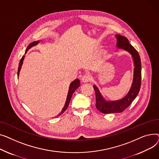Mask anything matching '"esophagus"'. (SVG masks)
Returning a JSON list of instances; mask_svg holds the SVG:
<instances>
[{"mask_svg": "<svg viewBox=\"0 0 159 159\" xmlns=\"http://www.w3.org/2000/svg\"><path fill=\"white\" fill-rule=\"evenodd\" d=\"M90 80V76L89 75V74H85V75H84L81 78V81L84 83H87Z\"/></svg>", "mask_w": 159, "mask_h": 159, "instance_id": "esophagus-1", "label": "esophagus"}]
</instances>
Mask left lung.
<instances>
[{"label": "left lung", "mask_w": 159, "mask_h": 159, "mask_svg": "<svg viewBox=\"0 0 159 159\" xmlns=\"http://www.w3.org/2000/svg\"><path fill=\"white\" fill-rule=\"evenodd\" d=\"M117 48L128 52L132 55L134 63V78L128 94L122 99L116 101H107L101 94L95 85H93L96 92V107L97 109L103 114L120 113L128 107L138 95L141 83V62L139 54L134 47L129 43L125 36L116 34Z\"/></svg>", "instance_id": "8db88e82"}]
</instances>
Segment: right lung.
I'll list each match as a JSON object with an SVG mask.
<instances>
[{"mask_svg":"<svg viewBox=\"0 0 159 159\" xmlns=\"http://www.w3.org/2000/svg\"><path fill=\"white\" fill-rule=\"evenodd\" d=\"M40 42L39 40L38 41H34L32 43H31L29 45L27 46V48L26 49V51H25V53L27 52V51L29 50L30 48H31L32 47L34 46V45H36L37 44H38ZM24 57L25 56H23L22 58H21L20 61V63H19V65H18V73H17V75H18V76H19V73H20V69H21V67H22V65L23 64V61H24ZM80 85V80L79 79H76L75 80H74L72 82L70 83V85H69V91H68V94H67V99H66V102H65V105L63 107V108H62L61 112L57 116V117L60 116L61 114H62L64 111H65V110H66L69 106V102L70 101V99L72 98V96L73 94V93L74 92V91H75Z\"/></svg>","mask_w":159,"mask_h":159,"instance_id":"add662e5","label":"right lung"}]
</instances>
